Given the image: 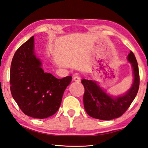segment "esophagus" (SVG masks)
Listing matches in <instances>:
<instances>
[{
	"mask_svg": "<svg viewBox=\"0 0 148 148\" xmlns=\"http://www.w3.org/2000/svg\"><path fill=\"white\" fill-rule=\"evenodd\" d=\"M73 80L75 82H80V77L78 76V75H75L73 77Z\"/></svg>",
	"mask_w": 148,
	"mask_h": 148,
	"instance_id": "esophagus-1",
	"label": "esophagus"
}]
</instances>
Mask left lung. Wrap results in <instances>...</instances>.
<instances>
[{"mask_svg":"<svg viewBox=\"0 0 148 148\" xmlns=\"http://www.w3.org/2000/svg\"><path fill=\"white\" fill-rule=\"evenodd\" d=\"M127 60L133 68L134 79L132 88L123 95L110 96L97 82L82 80L85 90L83 97L84 106L88 115L100 120H112L120 117L129 108L138 93L140 77L137 61L132 51L127 55Z\"/></svg>","mask_w":148,"mask_h":148,"instance_id":"8db88e82","label":"left lung"}]
</instances>
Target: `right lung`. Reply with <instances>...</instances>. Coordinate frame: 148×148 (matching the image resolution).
<instances>
[{
	"label": "right lung",
	"mask_w": 148,
	"mask_h": 148,
	"mask_svg": "<svg viewBox=\"0 0 148 148\" xmlns=\"http://www.w3.org/2000/svg\"><path fill=\"white\" fill-rule=\"evenodd\" d=\"M41 66L32 37L16 50L10 68L13 98L25 115L36 119L48 118L57 112L72 79L71 76L57 79L45 73Z\"/></svg>",
	"instance_id": "obj_1"
}]
</instances>
